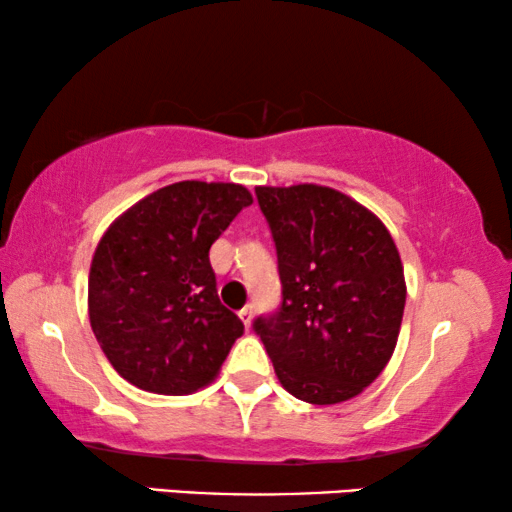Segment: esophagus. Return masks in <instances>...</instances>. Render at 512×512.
<instances>
[{"mask_svg": "<svg viewBox=\"0 0 512 512\" xmlns=\"http://www.w3.org/2000/svg\"><path fill=\"white\" fill-rule=\"evenodd\" d=\"M240 319H242V324H244V328H251V317H254V307L251 305H247V307H242L240 312Z\"/></svg>", "mask_w": 512, "mask_h": 512, "instance_id": "1", "label": "esophagus"}]
</instances>
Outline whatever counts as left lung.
Returning a JSON list of instances; mask_svg holds the SVG:
<instances>
[{
	"label": "left lung",
	"mask_w": 512,
	"mask_h": 512,
	"mask_svg": "<svg viewBox=\"0 0 512 512\" xmlns=\"http://www.w3.org/2000/svg\"><path fill=\"white\" fill-rule=\"evenodd\" d=\"M256 198L277 247L282 307L254 331L291 396L349 401L377 380L401 333L408 289L394 237L328 186H256Z\"/></svg>",
	"instance_id": "obj_1"
}]
</instances>
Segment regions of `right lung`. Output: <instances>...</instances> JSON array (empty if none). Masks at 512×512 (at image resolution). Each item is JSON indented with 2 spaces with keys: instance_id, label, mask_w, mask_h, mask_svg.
I'll list each match as a JSON object with an SVG mask.
<instances>
[{
  "instance_id": "1",
  "label": "right lung",
  "mask_w": 512,
  "mask_h": 512,
  "mask_svg": "<svg viewBox=\"0 0 512 512\" xmlns=\"http://www.w3.org/2000/svg\"><path fill=\"white\" fill-rule=\"evenodd\" d=\"M254 198L242 184L177 181L107 228L88 275V317L123 380L163 396L219 375L244 333L221 305L209 249Z\"/></svg>"
}]
</instances>
